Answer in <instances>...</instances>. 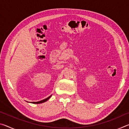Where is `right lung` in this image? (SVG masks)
I'll return each instance as SVG.
<instances>
[{
  "mask_svg": "<svg viewBox=\"0 0 129 129\" xmlns=\"http://www.w3.org/2000/svg\"><path fill=\"white\" fill-rule=\"evenodd\" d=\"M52 96V95H50L49 97H48V98H47V99H44V100H41V101H38V102H30V103H32V104H41V103H43V102H46L47 101H48V100L50 98H51V97Z\"/></svg>",
  "mask_w": 129,
  "mask_h": 129,
  "instance_id": "obj_1",
  "label": "right lung"
}]
</instances>
